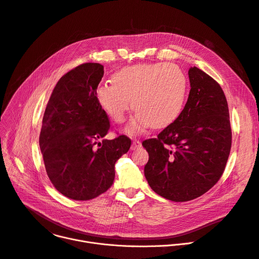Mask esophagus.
<instances>
[{
	"label": "esophagus",
	"instance_id": "1",
	"mask_svg": "<svg viewBox=\"0 0 259 259\" xmlns=\"http://www.w3.org/2000/svg\"><path fill=\"white\" fill-rule=\"evenodd\" d=\"M141 147H142V143H141L140 141H137V140H134V141L132 142L131 150H137V149H140Z\"/></svg>",
	"mask_w": 259,
	"mask_h": 259
}]
</instances>
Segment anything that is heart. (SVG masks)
<instances>
[{"label":"heart","instance_id":"1","mask_svg":"<svg viewBox=\"0 0 259 259\" xmlns=\"http://www.w3.org/2000/svg\"><path fill=\"white\" fill-rule=\"evenodd\" d=\"M188 81L176 64L146 63L124 67L112 76V82L99 84L96 91L100 106L120 124L131 107L136 111L126 127L129 135L141 133L151 125L162 129L182 113Z\"/></svg>","mask_w":259,"mask_h":259}]
</instances>
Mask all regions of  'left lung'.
<instances>
[{"label": "left lung", "instance_id": "obj_1", "mask_svg": "<svg viewBox=\"0 0 259 259\" xmlns=\"http://www.w3.org/2000/svg\"><path fill=\"white\" fill-rule=\"evenodd\" d=\"M188 99L180 116L157 139L143 142L149 154L145 176L153 191L185 202L205 194L219 181L231 149V127L220 84L200 68L188 70Z\"/></svg>", "mask_w": 259, "mask_h": 259}]
</instances>
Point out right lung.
Listing matches in <instances>:
<instances>
[{
    "mask_svg": "<svg viewBox=\"0 0 259 259\" xmlns=\"http://www.w3.org/2000/svg\"><path fill=\"white\" fill-rule=\"evenodd\" d=\"M103 75L100 63H83L66 73L42 118L39 147L47 174L57 191L72 200L86 201L105 193L113 183L116 160L131 146L125 135L104 139L110 124L96 97Z\"/></svg>",
    "mask_w": 259,
    "mask_h": 259,
    "instance_id": "obj_1",
    "label": "right lung"
}]
</instances>
